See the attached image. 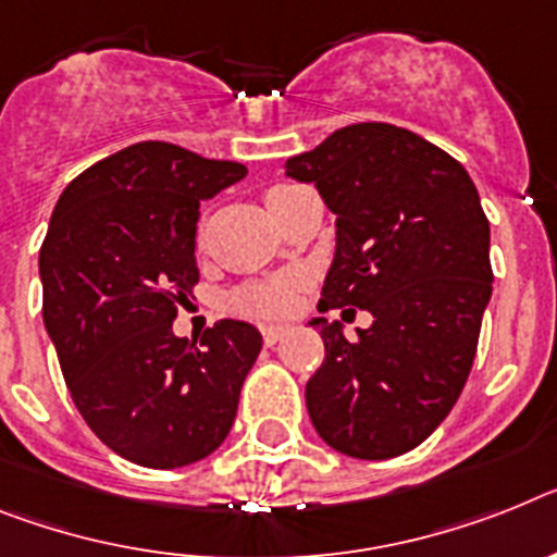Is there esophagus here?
I'll return each instance as SVG.
<instances>
[{"instance_id":"obj_1","label":"esophagus","mask_w":557,"mask_h":557,"mask_svg":"<svg viewBox=\"0 0 557 557\" xmlns=\"http://www.w3.org/2000/svg\"><path fill=\"white\" fill-rule=\"evenodd\" d=\"M286 325H263V343L265 345H274L280 343L283 336H286Z\"/></svg>"}]
</instances>
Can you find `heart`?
<instances>
[{
	"mask_svg": "<svg viewBox=\"0 0 557 557\" xmlns=\"http://www.w3.org/2000/svg\"><path fill=\"white\" fill-rule=\"evenodd\" d=\"M294 189L297 186H274L265 200H277ZM288 306H292V286L288 283H265V286H251L243 294H237V308L246 311V314L274 317L288 311Z\"/></svg>",
	"mask_w": 557,
	"mask_h": 557,
	"instance_id": "1",
	"label": "heart"
}]
</instances>
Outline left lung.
<instances>
[{
	"mask_svg": "<svg viewBox=\"0 0 557 557\" xmlns=\"http://www.w3.org/2000/svg\"><path fill=\"white\" fill-rule=\"evenodd\" d=\"M336 218L320 311L366 308L371 329L314 317L325 359L306 385L325 445L382 461L445 422L493 294L490 223L467 170L410 129L366 121L286 161Z\"/></svg>",
	"mask_w": 557,
	"mask_h": 557,
	"instance_id": "1",
	"label": "left lung"
}]
</instances>
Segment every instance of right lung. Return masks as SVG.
Segmentation results:
<instances>
[{
  "instance_id": "1",
  "label": "right lung",
  "mask_w": 557,
  "mask_h": 557,
  "mask_svg": "<svg viewBox=\"0 0 557 557\" xmlns=\"http://www.w3.org/2000/svg\"><path fill=\"white\" fill-rule=\"evenodd\" d=\"M246 177L175 144L141 141L92 163L55 203L39 251L45 329L78 413L112 453L156 470L195 465L235 424L255 325L172 334L198 283L200 200Z\"/></svg>"
}]
</instances>
